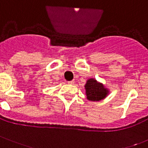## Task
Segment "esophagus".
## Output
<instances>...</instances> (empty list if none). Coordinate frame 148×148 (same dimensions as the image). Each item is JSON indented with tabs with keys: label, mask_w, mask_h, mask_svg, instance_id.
I'll list each match as a JSON object with an SVG mask.
<instances>
[{
	"label": "esophagus",
	"mask_w": 148,
	"mask_h": 148,
	"mask_svg": "<svg viewBox=\"0 0 148 148\" xmlns=\"http://www.w3.org/2000/svg\"><path fill=\"white\" fill-rule=\"evenodd\" d=\"M68 84H74V80H71V81H68Z\"/></svg>",
	"instance_id": "esophagus-1"
}]
</instances>
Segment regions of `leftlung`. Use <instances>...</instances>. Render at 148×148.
<instances>
[{"label":"left lung","instance_id":"left-lung-1","mask_svg":"<svg viewBox=\"0 0 148 148\" xmlns=\"http://www.w3.org/2000/svg\"><path fill=\"white\" fill-rule=\"evenodd\" d=\"M87 99L90 101H100L106 97L108 91L101 84L94 79H89L85 85Z\"/></svg>","mask_w":148,"mask_h":148}]
</instances>
